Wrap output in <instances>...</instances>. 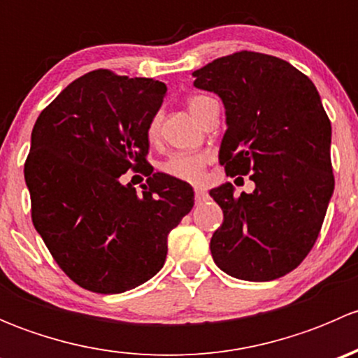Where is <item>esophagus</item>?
<instances>
[{
    "label": "esophagus",
    "instance_id": "34e87169",
    "mask_svg": "<svg viewBox=\"0 0 358 358\" xmlns=\"http://www.w3.org/2000/svg\"><path fill=\"white\" fill-rule=\"evenodd\" d=\"M194 197H196V202H204V201H208L209 194L202 189H196L194 190Z\"/></svg>",
    "mask_w": 358,
    "mask_h": 358
}]
</instances>
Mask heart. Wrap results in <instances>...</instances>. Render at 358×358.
<instances>
[{
  "label": "heart",
  "mask_w": 358,
  "mask_h": 358,
  "mask_svg": "<svg viewBox=\"0 0 358 358\" xmlns=\"http://www.w3.org/2000/svg\"><path fill=\"white\" fill-rule=\"evenodd\" d=\"M209 100L211 99L206 95H194L187 100V107H189V110L199 119L202 109H204V106ZM159 131H161V112H156V114L152 115V119L149 121V126H147V136H149L150 142H154V140L157 138ZM208 162V154H173V156L162 164V173L171 176V178L182 180V182L199 183L202 180V175H204V168Z\"/></svg>",
  "instance_id": "heart-1"
}]
</instances>
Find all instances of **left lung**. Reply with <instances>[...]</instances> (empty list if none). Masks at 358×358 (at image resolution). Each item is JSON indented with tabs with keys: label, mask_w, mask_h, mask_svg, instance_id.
I'll list each match as a JSON object with an SVG mask.
<instances>
[{
	"label": "left lung",
	"mask_w": 358,
	"mask_h": 358,
	"mask_svg": "<svg viewBox=\"0 0 358 358\" xmlns=\"http://www.w3.org/2000/svg\"><path fill=\"white\" fill-rule=\"evenodd\" d=\"M194 78L225 106L220 164L255 182L239 197L230 183L209 192L223 211L209 244L213 259L236 279H279L313 248L334 190L331 121L319 92L286 60L246 50Z\"/></svg>",
	"instance_id": "obj_1"
}]
</instances>
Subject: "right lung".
<instances>
[{"label":"right lung","mask_w":358,"mask_h":358,"mask_svg":"<svg viewBox=\"0 0 358 358\" xmlns=\"http://www.w3.org/2000/svg\"><path fill=\"white\" fill-rule=\"evenodd\" d=\"M166 85L99 69L72 81L39 114L24 176L31 216L57 265L100 294L147 282L162 268L168 234L194 206L192 187L154 175L142 196L119 176L147 162V126Z\"/></svg>","instance_id":"right-lung-1"}]
</instances>
